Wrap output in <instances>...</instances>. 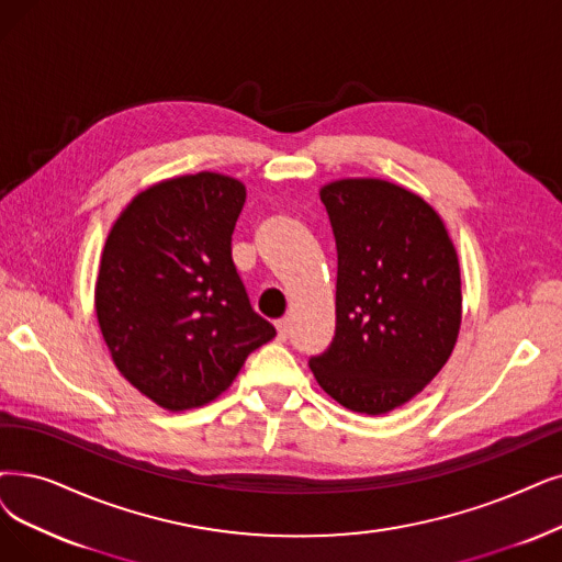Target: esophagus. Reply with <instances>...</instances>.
Segmentation results:
<instances>
[{
  "label": "esophagus",
  "mask_w": 562,
  "mask_h": 562,
  "mask_svg": "<svg viewBox=\"0 0 562 562\" xmlns=\"http://www.w3.org/2000/svg\"><path fill=\"white\" fill-rule=\"evenodd\" d=\"M277 331H279V339L285 341L288 336H290V321H288V318L279 321V323H277Z\"/></svg>",
  "instance_id": "obj_1"
}]
</instances>
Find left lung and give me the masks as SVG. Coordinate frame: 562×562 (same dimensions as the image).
<instances>
[{"label": "left lung", "instance_id": "8db88e82", "mask_svg": "<svg viewBox=\"0 0 562 562\" xmlns=\"http://www.w3.org/2000/svg\"><path fill=\"white\" fill-rule=\"evenodd\" d=\"M321 200L339 254L336 334L308 367L344 408L385 415L429 385L457 346V246L422 195L387 179H336Z\"/></svg>", "mask_w": 562, "mask_h": 562}]
</instances>
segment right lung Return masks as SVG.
<instances>
[{"label":"right lung","mask_w":562,"mask_h":562,"mask_svg":"<svg viewBox=\"0 0 562 562\" xmlns=\"http://www.w3.org/2000/svg\"><path fill=\"white\" fill-rule=\"evenodd\" d=\"M244 200L235 177L179 175L133 195L108 233L94 288L103 341L117 371L166 411L214 401L277 336L231 254Z\"/></svg>","instance_id":"right-lung-1"}]
</instances>
